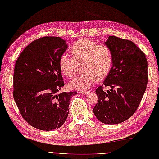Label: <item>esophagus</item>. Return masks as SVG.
Here are the masks:
<instances>
[{
  "mask_svg": "<svg viewBox=\"0 0 159 159\" xmlns=\"http://www.w3.org/2000/svg\"><path fill=\"white\" fill-rule=\"evenodd\" d=\"M79 92H80V94H84V95H85V94H87V93H89V91H88V90H84V91H80Z\"/></svg>",
  "mask_w": 159,
  "mask_h": 159,
  "instance_id": "34e87169",
  "label": "esophagus"
}]
</instances>
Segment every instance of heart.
Here are the masks:
<instances>
[{"label":"heart","mask_w":159,"mask_h":159,"mask_svg":"<svg viewBox=\"0 0 159 159\" xmlns=\"http://www.w3.org/2000/svg\"><path fill=\"white\" fill-rule=\"evenodd\" d=\"M72 57L62 55L58 64L61 72L69 78L77 74V64L82 63V73L70 83L75 89L84 90L89 88L96 80L105 77L113 64L111 49L105 43L98 44L89 39H80L72 44L70 48Z\"/></svg>","instance_id":"b5f03b06"}]
</instances>
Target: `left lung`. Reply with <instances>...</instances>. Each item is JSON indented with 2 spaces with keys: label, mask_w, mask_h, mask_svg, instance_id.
<instances>
[{
  "label": "left lung",
  "mask_w": 159,
  "mask_h": 159,
  "mask_svg": "<svg viewBox=\"0 0 159 159\" xmlns=\"http://www.w3.org/2000/svg\"><path fill=\"white\" fill-rule=\"evenodd\" d=\"M105 44L111 49L113 66L96 93L98 103L93 113L101 123L118 124L137 111L147 88L148 64L145 54L132 41L108 36ZM110 89L103 90V86Z\"/></svg>",
  "instance_id": "8db88e82"
}]
</instances>
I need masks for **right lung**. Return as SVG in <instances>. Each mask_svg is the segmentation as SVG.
<instances>
[{"label": "right lung", "instance_id": "1", "mask_svg": "<svg viewBox=\"0 0 159 159\" xmlns=\"http://www.w3.org/2000/svg\"><path fill=\"white\" fill-rule=\"evenodd\" d=\"M66 41L44 36L29 44L15 62L13 97L22 118L41 130L61 127L69 113L70 100L77 92L57 93L64 86L59 58Z\"/></svg>", "mask_w": 159, "mask_h": 159}]
</instances>
